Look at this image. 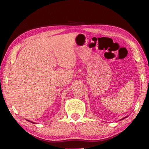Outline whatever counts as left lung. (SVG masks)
<instances>
[{
  "label": "left lung",
  "mask_w": 149,
  "mask_h": 149,
  "mask_svg": "<svg viewBox=\"0 0 149 149\" xmlns=\"http://www.w3.org/2000/svg\"><path fill=\"white\" fill-rule=\"evenodd\" d=\"M127 118V116H126V117H125V118ZM124 118H123V119H124Z\"/></svg>",
  "instance_id": "obj_1"
}]
</instances>
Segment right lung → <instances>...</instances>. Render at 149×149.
<instances>
[{
    "label": "right lung",
    "mask_w": 149,
    "mask_h": 149,
    "mask_svg": "<svg viewBox=\"0 0 149 149\" xmlns=\"http://www.w3.org/2000/svg\"><path fill=\"white\" fill-rule=\"evenodd\" d=\"M28 121V122H31V123H34V122H31V121H29V120H27Z\"/></svg>",
    "instance_id": "right-lung-1"
}]
</instances>
